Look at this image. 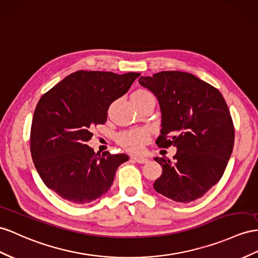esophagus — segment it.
Here are the masks:
<instances>
[{
	"label": "esophagus",
	"mask_w": 258,
	"mask_h": 258,
	"mask_svg": "<svg viewBox=\"0 0 258 258\" xmlns=\"http://www.w3.org/2000/svg\"><path fill=\"white\" fill-rule=\"evenodd\" d=\"M132 159L135 160L138 163H146V162H148L147 158L146 157H142V156H133V157H132Z\"/></svg>",
	"instance_id": "1"
}]
</instances>
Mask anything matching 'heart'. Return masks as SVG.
Masks as SVG:
<instances>
[{"instance_id":"obj_1","label":"heart","mask_w":258,"mask_h":258,"mask_svg":"<svg viewBox=\"0 0 258 258\" xmlns=\"http://www.w3.org/2000/svg\"><path fill=\"white\" fill-rule=\"evenodd\" d=\"M147 98H154L153 94L148 90L145 89H138L133 92L132 95V99H136V100H143V99ZM148 140V135L143 130H132L123 132L117 136V142L122 147L127 149L133 153H137V151L142 150L145 143Z\"/></svg>"}]
</instances>
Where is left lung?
Listing matches in <instances>:
<instances>
[{"instance_id":"left-lung-1","label":"left lung","mask_w":258,"mask_h":258,"mask_svg":"<svg viewBox=\"0 0 258 258\" xmlns=\"http://www.w3.org/2000/svg\"><path fill=\"white\" fill-rule=\"evenodd\" d=\"M138 82L157 97L161 131L156 144L176 147L173 160L156 157L158 193L179 203L203 197L219 182L234 144V126L220 91L193 74L164 71Z\"/></svg>"}]
</instances>
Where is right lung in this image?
<instances>
[{
	"label": "right lung",
	"mask_w": 258,
	"mask_h": 258,
	"mask_svg": "<svg viewBox=\"0 0 258 258\" xmlns=\"http://www.w3.org/2000/svg\"><path fill=\"white\" fill-rule=\"evenodd\" d=\"M140 73L77 71L40 98L31 123L30 151L43 183L73 204H87L111 187L125 154H96L87 142L104 124L110 104Z\"/></svg>",
	"instance_id": "obj_1"
}]
</instances>
